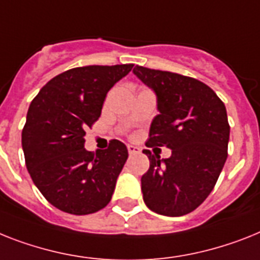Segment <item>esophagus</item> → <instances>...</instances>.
I'll return each mask as SVG.
<instances>
[{
	"mask_svg": "<svg viewBox=\"0 0 260 260\" xmlns=\"http://www.w3.org/2000/svg\"><path fill=\"white\" fill-rule=\"evenodd\" d=\"M127 150H128V154H130V155H135V154L141 153V149H139V147H137V146H133V145H128Z\"/></svg>",
	"mask_w": 260,
	"mask_h": 260,
	"instance_id": "obj_1",
	"label": "esophagus"
}]
</instances>
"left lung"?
I'll return each instance as SVG.
<instances>
[{
    "label": "left lung",
    "mask_w": 260,
    "mask_h": 260,
    "mask_svg": "<svg viewBox=\"0 0 260 260\" xmlns=\"http://www.w3.org/2000/svg\"><path fill=\"white\" fill-rule=\"evenodd\" d=\"M133 72L158 98L159 114L146 146L171 149L166 159L143 150L150 159L141 179L143 201L160 215H186L209 197L227 159L226 106L211 87L191 77L138 65Z\"/></svg>",
    "instance_id": "obj_1"
}]
</instances>
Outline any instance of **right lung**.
<instances>
[{"label": "right lung", "instance_id": "obj_1", "mask_svg": "<svg viewBox=\"0 0 260 260\" xmlns=\"http://www.w3.org/2000/svg\"><path fill=\"white\" fill-rule=\"evenodd\" d=\"M133 63L74 68L51 78L29 106L22 128L27 171L41 194L61 211L87 215L110 202L128 153L111 139L95 154L85 134L100 118L107 91Z\"/></svg>", "mask_w": 260, "mask_h": 260}]
</instances>
